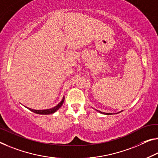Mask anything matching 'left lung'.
<instances>
[{
	"instance_id": "left-lung-1",
	"label": "left lung",
	"mask_w": 158,
	"mask_h": 158,
	"mask_svg": "<svg viewBox=\"0 0 158 158\" xmlns=\"http://www.w3.org/2000/svg\"><path fill=\"white\" fill-rule=\"evenodd\" d=\"M99 111V113H102V114H107V115H110V114H111V113H102V111Z\"/></svg>"
}]
</instances>
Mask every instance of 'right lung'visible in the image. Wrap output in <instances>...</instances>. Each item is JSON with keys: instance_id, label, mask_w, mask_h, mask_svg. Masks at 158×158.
<instances>
[{"instance_id": "1", "label": "right lung", "mask_w": 158, "mask_h": 158, "mask_svg": "<svg viewBox=\"0 0 158 158\" xmlns=\"http://www.w3.org/2000/svg\"><path fill=\"white\" fill-rule=\"evenodd\" d=\"M64 97L63 99L61 100V102L59 104H58L56 106H54V107H53L52 109H48V110H32V109H30V108H28L29 110H30L32 111L34 113H36V114H53L54 113L55 111H56L59 109L60 107V106H62V104H64Z\"/></svg>"}]
</instances>
